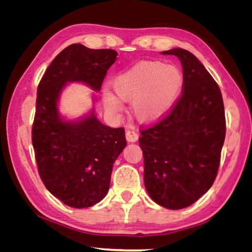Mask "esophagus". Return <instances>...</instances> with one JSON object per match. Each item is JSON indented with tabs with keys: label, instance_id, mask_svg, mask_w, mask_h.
Segmentation results:
<instances>
[{
	"label": "esophagus",
	"instance_id": "1",
	"mask_svg": "<svg viewBox=\"0 0 252 252\" xmlns=\"http://www.w3.org/2000/svg\"><path fill=\"white\" fill-rule=\"evenodd\" d=\"M126 138L129 143H136L138 138H139V134H138V132L134 129H130L126 131Z\"/></svg>",
	"mask_w": 252,
	"mask_h": 252
}]
</instances>
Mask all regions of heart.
<instances>
[{"mask_svg":"<svg viewBox=\"0 0 252 252\" xmlns=\"http://www.w3.org/2000/svg\"><path fill=\"white\" fill-rule=\"evenodd\" d=\"M179 67L161 62H141L112 80V91L105 90L102 104L107 112L119 114L122 101H131V112L140 122H154L173 108L184 89Z\"/></svg>","mask_w":252,"mask_h":252,"instance_id":"heart-1","label":"heart"}]
</instances>
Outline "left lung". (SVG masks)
Here are the masks:
<instances>
[{"mask_svg": "<svg viewBox=\"0 0 252 252\" xmlns=\"http://www.w3.org/2000/svg\"><path fill=\"white\" fill-rule=\"evenodd\" d=\"M161 54L178 57L184 92L169 115L141 131L139 146L148 195L163 208L179 210L215 182L225 140V111L218 84L195 56L180 48Z\"/></svg>", "mask_w": 252, "mask_h": 252, "instance_id": "obj_1", "label": "left lung"}]
</instances>
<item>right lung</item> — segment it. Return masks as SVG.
I'll return each mask as SVG.
<instances>
[{
    "instance_id": "right-lung-1",
    "label": "right lung",
    "mask_w": 252,
    "mask_h": 252,
    "mask_svg": "<svg viewBox=\"0 0 252 252\" xmlns=\"http://www.w3.org/2000/svg\"><path fill=\"white\" fill-rule=\"evenodd\" d=\"M116 56L111 49L70 44L52 60L37 87L32 143L38 173L49 192L68 207L89 208L106 196L113 164L126 140L123 127L99 121L94 106L79 119L63 118L60 95L74 82L98 92Z\"/></svg>"
}]
</instances>
